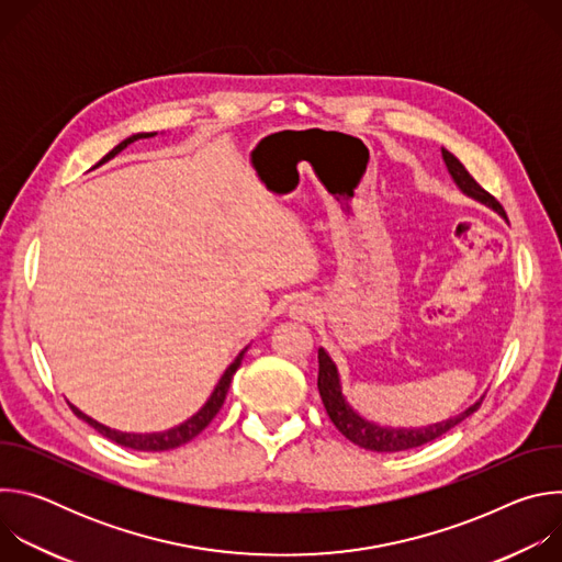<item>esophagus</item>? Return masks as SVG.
Wrapping results in <instances>:
<instances>
[{
  "mask_svg": "<svg viewBox=\"0 0 562 562\" xmlns=\"http://www.w3.org/2000/svg\"><path fill=\"white\" fill-rule=\"evenodd\" d=\"M317 315V308L311 300L300 297L289 306V317L295 319V323H311V319Z\"/></svg>",
  "mask_w": 562,
  "mask_h": 562,
  "instance_id": "34e87169",
  "label": "esophagus"
}]
</instances>
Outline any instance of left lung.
Masks as SVG:
<instances>
[{
  "label": "left lung",
  "mask_w": 562,
  "mask_h": 562,
  "mask_svg": "<svg viewBox=\"0 0 562 562\" xmlns=\"http://www.w3.org/2000/svg\"><path fill=\"white\" fill-rule=\"evenodd\" d=\"M442 162L462 195H467L480 204H485L487 209L498 213L503 220H507L501 202L496 198H492L483 187H480L469 176V171L462 167L460 159L453 153H449L447 148H442ZM317 391H319V397H323V405H325L331 423L338 427V431L345 438H349L353 445L369 449V451H405V449L427 445V442L440 438L442 434H447L449 429H453L456 425H460L464 418H469L480 407V400L485 397V395H480V400H475L473 405H469L458 416L427 425V427L380 425V423L364 418L360 412H356L349 405V400L342 391L338 364L334 362V358L327 353L325 347L317 349Z\"/></svg>",
  "instance_id": "left-lung-1"
}]
</instances>
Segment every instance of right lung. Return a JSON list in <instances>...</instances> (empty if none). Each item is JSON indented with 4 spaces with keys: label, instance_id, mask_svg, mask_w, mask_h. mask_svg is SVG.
I'll use <instances>...</instances> for the list:
<instances>
[{
    "label": "right lung",
    "instance_id": "add662e5",
    "mask_svg": "<svg viewBox=\"0 0 562 562\" xmlns=\"http://www.w3.org/2000/svg\"><path fill=\"white\" fill-rule=\"evenodd\" d=\"M153 135H157V133H135V135L126 137V139L120 142L109 155H104V157L100 159V165H95V167L106 165L109 159H113L117 153H122V150H124L128 144H133L135 139H139V137H153ZM247 349H249V347H245L243 351H239V353L235 356V360L224 369V373H222V378L217 380L215 389H213L211 395L206 397V403H204L191 418H187L184 423H180V425H176V427H171V429H167V431H150V434L120 431V429H111V427L98 423L95 418L87 416L82 409H77L75 405H70V409H72V414H75L79 420L89 423L98 434H102L104 438H109V440H113V442H117V445H122V447H126V449H135V451H169V449H176V447L187 445L189 440H193L198 434H202V429H204V427L215 418V414L222 409L224 397H226L228 386H231V380H233L235 371L239 369V364H243V358H245Z\"/></svg>",
    "mask_w": 562,
    "mask_h": 562
}]
</instances>
